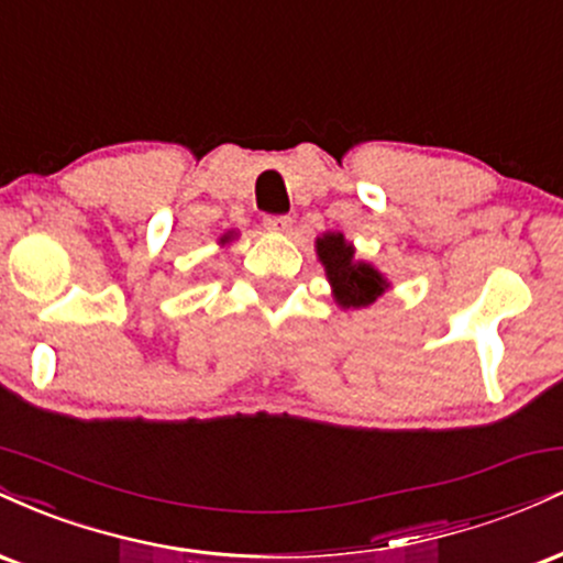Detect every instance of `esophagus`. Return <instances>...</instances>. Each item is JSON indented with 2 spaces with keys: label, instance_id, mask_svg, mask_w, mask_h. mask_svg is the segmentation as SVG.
I'll use <instances>...</instances> for the list:
<instances>
[{
  "label": "esophagus",
  "instance_id": "34e87169",
  "mask_svg": "<svg viewBox=\"0 0 563 563\" xmlns=\"http://www.w3.org/2000/svg\"><path fill=\"white\" fill-rule=\"evenodd\" d=\"M264 228L273 230V232H290V228H294V219L290 217H267L264 219Z\"/></svg>",
  "mask_w": 563,
  "mask_h": 563
}]
</instances>
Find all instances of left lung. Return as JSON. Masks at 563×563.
<instances>
[{"label":"left lung","mask_w":563,"mask_h":563,"mask_svg":"<svg viewBox=\"0 0 563 563\" xmlns=\"http://www.w3.org/2000/svg\"><path fill=\"white\" fill-rule=\"evenodd\" d=\"M314 251H318V262L325 267L333 301L341 309L371 307L384 290L391 288V283L376 264L357 260V249L352 241H346L344 232H322L314 241Z\"/></svg>","instance_id":"1"}]
</instances>
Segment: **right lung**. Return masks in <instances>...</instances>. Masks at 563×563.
I'll return each mask as SVG.
<instances>
[{"mask_svg": "<svg viewBox=\"0 0 563 563\" xmlns=\"http://www.w3.org/2000/svg\"><path fill=\"white\" fill-rule=\"evenodd\" d=\"M235 238H238V230H228L222 238H219V245L224 249V245H230L232 241H235Z\"/></svg>", "mask_w": 563, "mask_h": 563, "instance_id": "obj_1", "label": "right lung"}]
</instances>
